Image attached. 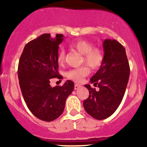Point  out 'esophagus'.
<instances>
[{
	"instance_id": "obj_1",
	"label": "esophagus",
	"mask_w": 147,
	"mask_h": 147,
	"mask_svg": "<svg viewBox=\"0 0 147 147\" xmlns=\"http://www.w3.org/2000/svg\"><path fill=\"white\" fill-rule=\"evenodd\" d=\"M80 87H81V86L79 85V84H75V88H75V90H77V89H79Z\"/></svg>"
}]
</instances>
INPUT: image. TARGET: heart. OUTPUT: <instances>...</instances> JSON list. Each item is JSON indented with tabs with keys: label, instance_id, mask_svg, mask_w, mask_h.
Masks as SVG:
<instances>
[{
	"label": "heart",
	"instance_id": "1",
	"mask_svg": "<svg viewBox=\"0 0 147 147\" xmlns=\"http://www.w3.org/2000/svg\"><path fill=\"white\" fill-rule=\"evenodd\" d=\"M70 47L83 55L82 61L88 65L91 68L98 69L102 65L104 60V54L102 48L94 47L92 42L84 39H79L72 42ZM65 59V52L63 49H61L57 55V62L63 64ZM90 70L88 65H84L79 68L70 69L65 72V77L68 79L80 83L84 78L88 75Z\"/></svg>",
	"mask_w": 147,
	"mask_h": 147
}]
</instances>
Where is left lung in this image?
Masks as SVG:
<instances>
[{
  "label": "left lung",
  "instance_id": "8db88e82",
  "mask_svg": "<svg viewBox=\"0 0 147 147\" xmlns=\"http://www.w3.org/2000/svg\"><path fill=\"white\" fill-rule=\"evenodd\" d=\"M103 48L104 62L90 79L91 83L99 90L89 84L85 85L89 97L83 102L86 111L97 119L110 117L117 110L125 93L130 75L124 47L116 40L105 39Z\"/></svg>",
  "mask_w": 147,
  "mask_h": 147
}]
</instances>
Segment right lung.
I'll list each match as a JSON object with an SVG mask.
<instances>
[{
  "mask_svg": "<svg viewBox=\"0 0 147 147\" xmlns=\"http://www.w3.org/2000/svg\"><path fill=\"white\" fill-rule=\"evenodd\" d=\"M63 36L43 34L25 45L19 59L18 77L22 95L35 117L51 122L62 114L65 101L74 90V83L67 80L62 86L52 87V79L63 78L59 73V45Z\"/></svg>",
  "mask_w": 147,
  "mask_h": 147,
  "instance_id": "add662e5",
  "label": "right lung"
}]
</instances>
